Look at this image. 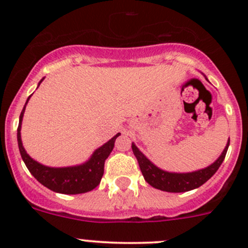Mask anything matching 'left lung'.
<instances>
[{"label":"left lung","mask_w":248,"mask_h":248,"mask_svg":"<svg viewBox=\"0 0 248 248\" xmlns=\"http://www.w3.org/2000/svg\"><path fill=\"white\" fill-rule=\"evenodd\" d=\"M228 146L229 140L221 156L216 159V162H214L207 168L192 172H169L162 170L158 167L155 166L151 161H149L144 156L141 151H139L138 147L132 142V150H133L134 156L138 159L140 170L142 172L145 181L151 185L152 187H155V188L161 189V191L164 192H171V193L191 191V189L198 188L202 185H204L215 172L218 170L222 162L224 161Z\"/></svg>","instance_id":"obj_1"}]
</instances>
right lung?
Wrapping results in <instances>:
<instances>
[{
	"instance_id": "add662e5",
	"label": "right lung",
	"mask_w": 248,
	"mask_h": 248,
	"mask_svg": "<svg viewBox=\"0 0 248 248\" xmlns=\"http://www.w3.org/2000/svg\"><path fill=\"white\" fill-rule=\"evenodd\" d=\"M42 81H43V79L41 80V82ZM30 97L27 98L26 104L29 102ZM26 104H25L21 114H20L19 127H17V145H19L22 161L26 164L30 172L43 186L51 189V191L57 192V193L80 194L86 193V192H90L93 188H96L99 185V182H101L102 176H103L104 162H106L110 152L114 149L115 140L121 133H117L108 142H106L103 146L98 147L93 152L91 158L87 162H85L84 164H80V166L76 167H66V168H50V167L43 166V164L32 159L27 155V152L25 151L24 146H22L20 129H21V121Z\"/></svg>"
}]
</instances>
